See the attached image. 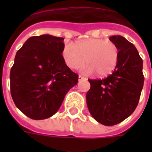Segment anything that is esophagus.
Returning <instances> with one entry per match:
<instances>
[{"instance_id":"obj_1","label":"esophagus","mask_w":152,"mask_h":152,"mask_svg":"<svg viewBox=\"0 0 152 152\" xmlns=\"http://www.w3.org/2000/svg\"><path fill=\"white\" fill-rule=\"evenodd\" d=\"M84 79H85V78H84L82 76L79 75V76H78V80H84Z\"/></svg>"}]
</instances>
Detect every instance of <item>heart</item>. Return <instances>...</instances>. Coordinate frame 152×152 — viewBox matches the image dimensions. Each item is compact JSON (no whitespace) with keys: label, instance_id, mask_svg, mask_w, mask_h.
<instances>
[{"label":"heart","instance_id":"heart-1","mask_svg":"<svg viewBox=\"0 0 152 152\" xmlns=\"http://www.w3.org/2000/svg\"><path fill=\"white\" fill-rule=\"evenodd\" d=\"M66 65L71 69H79L86 63L83 71L86 74L96 72L100 76H107L117 65L119 50L110 40L89 38L78 40L74 45L66 44L62 50Z\"/></svg>","mask_w":152,"mask_h":152}]
</instances>
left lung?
I'll use <instances>...</instances> for the list:
<instances>
[{"label": "left lung", "mask_w": 152, "mask_h": 152, "mask_svg": "<svg viewBox=\"0 0 152 152\" xmlns=\"http://www.w3.org/2000/svg\"><path fill=\"white\" fill-rule=\"evenodd\" d=\"M109 40L117 46L119 59L114 72L103 80H89L86 102L93 117L107 126L128 118L137 107L143 87L142 59L136 47L121 36Z\"/></svg>", "instance_id": "obj_1"}]
</instances>
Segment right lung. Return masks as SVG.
<instances>
[{
    "instance_id": "add662e5",
    "label": "right lung",
    "mask_w": 152,
    "mask_h": 152,
    "mask_svg": "<svg viewBox=\"0 0 152 152\" xmlns=\"http://www.w3.org/2000/svg\"><path fill=\"white\" fill-rule=\"evenodd\" d=\"M64 38L31 37L18 50L10 70V93L15 105L33 120L56 113L70 89L78 82L62 56Z\"/></svg>"
}]
</instances>
